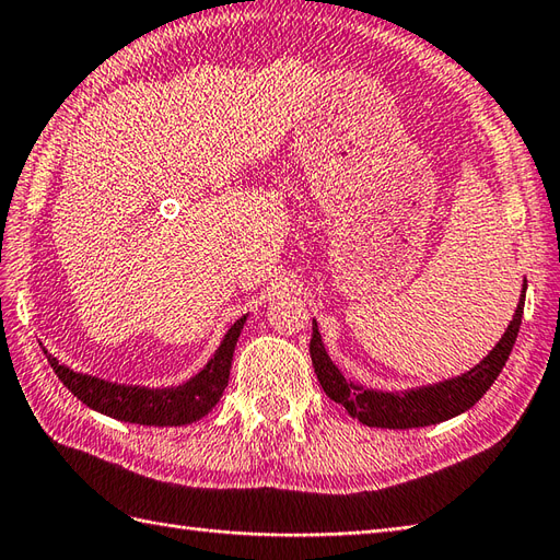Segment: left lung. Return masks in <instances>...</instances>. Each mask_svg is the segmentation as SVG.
Segmentation results:
<instances>
[{
  "instance_id": "1",
  "label": "left lung",
  "mask_w": 560,
  "mask_h": 560,
  "mask_svg": "<svg viewBox=\"0 0 560 560\" xmlns=\"http://www.w3.org/2000/svg\"><path fill=\"white\" fill-rule=\"evenodd\" d=\"M527 281H522L520 301L513 313V319L505 329V335L498 339L495 347L489 351L483 361H479L467 373L457 377L443 380V383L404 389V392H383L363 387L353 380L343 377L339 365L329 359L325 349L323 335H319L317 323L313 319V339H311V359L317 373L319 385L325 395L341 404L351 419L371 428H392V431H404V428H423L433 423H443L447 419L464 413L477 404L489 387L501 375L510 351L515 347L517 331L522 325V307H525Z\"/></svg>"
}]
</instances>
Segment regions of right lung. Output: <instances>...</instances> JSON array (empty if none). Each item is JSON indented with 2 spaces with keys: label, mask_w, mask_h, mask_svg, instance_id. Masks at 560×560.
<instances>
[{
  "label": "right lung",
  "mask_w": 560,
  "mask_h": 560,
  "mask_svg": "<svg viewBox=\"0 0 560 560\" xmlns=\"http://www.w3.org/2000/svg\"><path fill=\"white\" fill-rule=\"evenodd\" d=\"M245 323L247 315L235 319L209 363L197 375L185 380L183 385L171 387L110 383V380L79 373L74 368L59 363V359H55L47 349L43 351L65 387L93 411L139 425H187L199 421L201 416H207L219 404L225 385H229L233 351Z\"/></svg>",
  "instance_id": "right-lung-1"
}]
</instances>
